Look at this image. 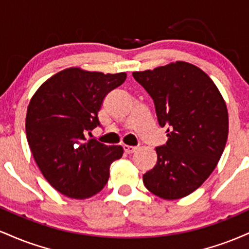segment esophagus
I'll return each instance as SVG.
<instances>
[{
	"mask_svg": "<svg viewBox=\"0 0 249 249\" xmlns=\"http://www.w3.org/2000/svg\"><path fill=\"white\" fill-rule=\"evenodd\" d=\"M123 148H124V151L126 153H133V152H136L137 151V147L136 146H130V145H123Z\"/></svg>",
	"mask_w": 249,
	"mask_h": 249,
	"instance_id": "esophagus-1",
	"label": "esophagus"
}]
</instances>
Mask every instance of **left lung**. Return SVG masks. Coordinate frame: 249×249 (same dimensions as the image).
<instances>
[{"mask_svg":"<svg viewBox=\"0 0 249 249\" xmlns=\"http://www.w3.org/2000/svg\"><path fill=\"white\" fill-rule=\"evenodd\" d=\"M132 75L152 97L168 137L156 147V166L142 176L145 187L165 200L184 198L206 181L224 152L226 103L210 76L191 63L177 61Z\"/></svg>","mask_w":249,"mask_h":249,"instance_id":"left-lung-1","label":"left lung"}]
</instances>
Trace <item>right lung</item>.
Here are the masks:
<instances>
[{
    "mask_svg": "<svg viewBox=\"0 0 249 249\" xmlns=\"http://www.w3.org/2000/svg\"><path fill=\"white\" fill-rule=\"evenodd\" d=\"M126 76L68 68L31 97L25 118L28 144L44 178L65 196L88 199L101 192L110 165L122 158L121 145L87 141L85 134L98 126L103 101Z\"/></svg>",
    "mask_w": 249,
    "mask_h": 249,
    "instance_id": "right-lung-1",
    "label": "right lung"
}]
</instances>
